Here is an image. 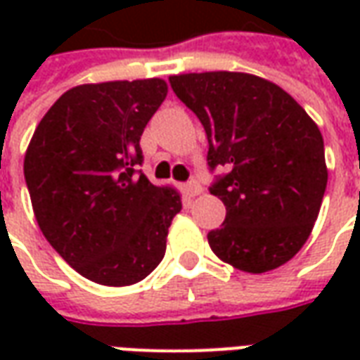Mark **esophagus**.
Wrapping results in <instances>:
<instances>
[{"instance_id":"34e87169","label":"esophagus","mask_w":360,"mask_h":360,"mask_svg":"<svg viewBox=\"0 0 360 360\" xmlns=\"http://www.w3.org/2000/svg\"><path fill=\"white\" fill-rule=\"evenodd\" d=\"M185 193H187L188 196H198L202 193V187H200L196 181H188L187 185H185Z\"/></svg>"}]
</instances>
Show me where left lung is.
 I'll list each match as a JSON object with an SVG mask.
<instances>
[{
	"label": "left lung",
	"mask_w": 360,
	"mask_h": 360,
	"mask_svg": "<svg viewBox=\"0 0 360 360\" xmlns=\"http://www.w3.org/2000/svg\"><path fill=\"white\" fill-rule=\"evenodd\" d=\"M169 82L202 123L208 165L227 167L210 187L226 206L224 226L208 233L214 255L249 274L289 262L309 239L328 183L318 125L257 75L208 71Z\"/></svg>",
	"instance_id": "1"
}]
</instances>
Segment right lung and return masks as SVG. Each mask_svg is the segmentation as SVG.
Returning <instances> with one entry per match:
<instances>
[{"mask_svg": "<svg viewBox=\"0 0 360 360\" xmlns=\"http://www.w3.org/2000/svg\"><path fill=\"white\" fill-rule=\"evenodd\" d=\"M167 96L164 79L79 84L36 127L25 179L40 231L82 278L139 283L165 255L177 188L136 175L141 136Z\"/></svg>", "mask_w": 360, "mask_h": 360, "instance_id": "add662e5", "label": "right lung"}]
</instances>
